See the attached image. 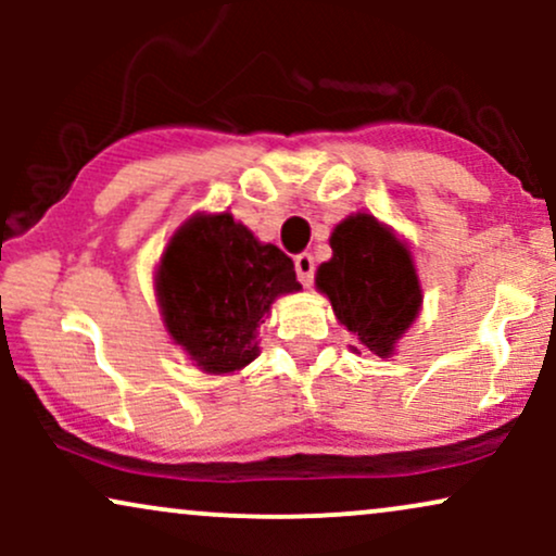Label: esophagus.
Returning <instances> with one entry per match:
<instances>
[{
    "label": "esophagus",
    "instance_id": "esophagus-1",
    "mask_svg": "<svg viewBox=\"0 0 556 556\" xmlns=\"http://www.w3.org/2000/svg\"><path fill=\"white\" fill-rule=\"evenodd\" d=\"M295 271H298V279L300 285L311 287V282H314V271H316V264H314V256L311 253H298L295 256Z\"/></svg>",
    "mask_w": 556,
    "mask_h": 556
}]
</instances>
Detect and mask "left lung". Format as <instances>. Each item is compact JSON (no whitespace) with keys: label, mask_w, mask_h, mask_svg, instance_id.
Listing matches in <instances>:
<instances>
[{"label":"left lung","mask_w":556,"mask_h":556,"mask_svg":"<svg viewBox=\"0 0 556 556\" xmlns=\"http://www.w3.org/2000/svg\"><path fill=\"white\" fill-rule=\"evenodd\" d=\"M329 242L331 261L318 266V290L363 348L387 358L420 308L410 253L371 214L344 219Z\"/></svg>","instance_id":"obj_1"}]
</instances>
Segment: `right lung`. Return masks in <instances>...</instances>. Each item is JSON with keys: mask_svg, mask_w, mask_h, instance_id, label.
<instances>
[{"mask_svg": "<svg viewBox=\"0 0 556 556\" xmlns=\"http://www.w3.org/2000/svg\"><path fill=\"white\" fill-rule=\"evenodd\" d=\"M164 324L190 361L229 374L258 355L256 327L274 298L300 290L295 264L225 214H203L172 235L156 274Z\"/></svg>", "mask_w": 556, "mask_h": 556, "instance_id": "right-lung-1", "label": "right lung"}]
</instances>
